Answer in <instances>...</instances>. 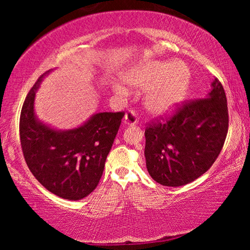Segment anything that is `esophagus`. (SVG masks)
I'll return each mask as SVG.
<instances>
[{"instance_id":"34e87169","label":"esophagus","mask_w":250,"mask_h":250,"mask_svg":"<svg viewBox=\"0 0 250 250\" xmlns=\"http://www.w3.org/2000/svg\"><path fill=\"white\" fill-rule=\"evenodd\" d=\"M138 122V115L134 109L129 110L125 116V125H135Z\"/></svg>"}]
</instances>
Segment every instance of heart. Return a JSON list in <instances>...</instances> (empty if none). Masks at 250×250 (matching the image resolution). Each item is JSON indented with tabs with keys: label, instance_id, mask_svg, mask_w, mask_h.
<instances>
[{
	"label": "heart",
	"instance_id": "heart-1",
	"mask_svg": "<svg viewBox=\"0 0 250 250\" xmlns=\"http://www.w3.org/2000/svg\"><path fill=\"white\" fill-rule=\"evenodd\" d=\"M188 77V69L182 62H152L134 70L126 82L134 87L147 88L145 97L146 109L152 113L164 115L183 99ZM116 90L125 92L121 84H116Z\"/></svg>",
	"mask_w": 250,
	"mask_h": 250
}]
</instances>
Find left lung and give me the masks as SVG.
Listing matches in <instances>:
<instances>
[{"instance_id":"1","label":"left lung","mask_w":250,"mask_h":250,"mask_svg":"<svg viewBox=\"0 0 250 250\" xmlns=\"http://www.w3.org/2000/svg\"><path fill=\"white\" fill-rule=\"evenodd\" d=\"M227 99L217 78L207 97L184 100L147 124L146 168L164 186H182L204 174L218 158L228 131Z\"/></svg>"}]
</instances>
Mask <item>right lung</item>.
Segmentation results:
<instances>
[{"label":"right lung","mask_w":250,"mask_h":250,"mask_svg":"<svg viewBox=\"0 0 250 250\" xmlns=\"http://www.w3.org/2000/svg\"><path fill=\"white\" fill-rule=\"evenodd\" d=\"M25 98L20 117V139L29 171L46 189L70 201L86 197L97 188L125 111L99 112L83 125L56 131L40 124L34 113L35 90Z\"/></svg>","instance_id":"1"}]
</instances>
